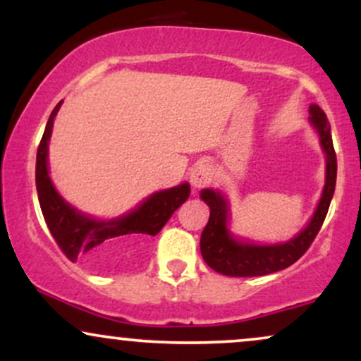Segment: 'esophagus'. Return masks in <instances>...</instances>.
<instances>
[{"label":"esophagus","instance_id":"1","mask_svg":"<svg viewBox=\"0 0 361 361\" xmlns=\"http://www.w3.org/2000/svg\"><path fill=\"white\" fill-rule=\"evenodd\" d=\"M212 178V166L207 163H197L190 171V183H192L193 188H204V186L210 185Z\"/></svg>","mask_w":361,"mask_h":361}]
</instances>
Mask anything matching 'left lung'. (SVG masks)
Wrapping results in <instances>:
<instances>
[{
	"label": "left lung",
	"instance_id": "1",
	"mask_svg": "<svg viewBox=\"0 0 361 361\" xmlns=\"http://www.w3.org/2000/svg\"><path fill=\"white\" fill-rule=\"evenodd\" d=\"M309 122L317 130L322 151L326 152V183L322 197L305 229L283 244H259L238 241L227 229L229 204L221 192L202 190L200 198L210 207V217L200 238V251L212 270L227 276H263L285 270L309 250L324 222L331 198L336 186V152H334L331 126L326 114L317 105H310Z\"/></svg>",
	"mask_w": 361,
	"mask_h": 361
}]
</instances>
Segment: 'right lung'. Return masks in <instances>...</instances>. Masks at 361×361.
Returning <instances> with one entry per match:
<instances>
[{
	"mask_svg": "<svg viewBox=\"0 0 361 361\" xmlns=\"http://www.w3.org/2000/svg\"><path fill=\"white\" fill-rule=\"evenodd\" d=\"M62 105L52 110L37 149L35 183L45 224L61 251L73 263L81 261L93 268H105L120 256L137 252L151 235H156L173 212L190 197V185L152 193L137 209L111 221H97L71 207L54 188L47 168V147L54 117Z\"/></svg>",
	"mask_w": 361,
	"mask_h": 361,
	"instance_id": "add662e5",
	"label": "right lung"
}]
</instances>
